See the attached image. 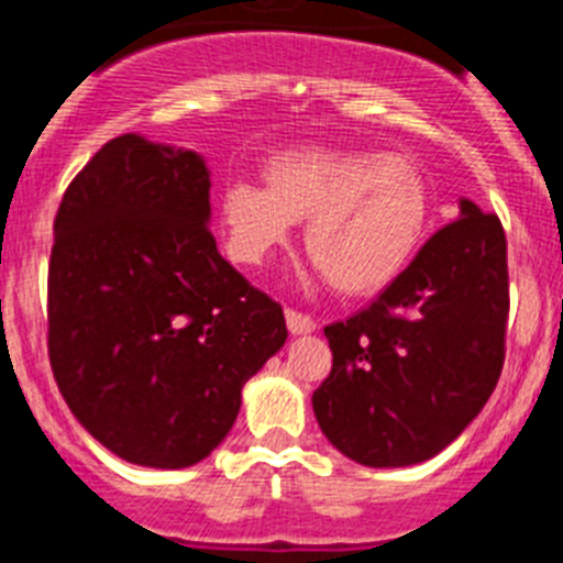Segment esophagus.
Segmentation results:
<instances>
[{"label":"esophagus","instance_id":"34e87169","mask_svg":"<svg viewBox=\"0 0 563 563\" xmlns=\"http://www.w3.org/2000/svg\"><path fill=\"white\" fill-rule=\"evenodd\" d=\"M286 325L294 336H302V333H313L317 331V322H313L308 313L294 311V308H286Z\"/></svg>","mask_w":563,"mask_h":563}]
</instances>
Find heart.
Returning a JSON list of instances; mask_svg holds the SVG:
<instances>
[{
	"label": "heart",
	"mask_w": 563,
	"mask_h": 563,
	"mask_svg": "<svg viewBox=\"0 0 563 563\" xmlns=\"http://www.w3.org/2000/svg\"><path fill=\"white\" fill-rule=\"evenodd\" d=\"M263 179L221 190L224 250L238 266H263L306 221V252L344 297H369L395 283L418 255L432 216L423 170L404 154L283 151Z\"/></svg>",
	"instance_id": "1"
}]
</instances>
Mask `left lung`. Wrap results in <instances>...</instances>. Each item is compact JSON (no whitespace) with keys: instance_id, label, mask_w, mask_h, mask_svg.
Wrapping results in <instances>:
<instances>
[{"instance_id":"8db88e82","label":"left lung","mask_w":563,"mask_h":563,"mask_svg":"<svg viewBox=\"0 0 563 563\" xmlns=\"http://www.w3.org/2000/svg\"><path fill=\"white\" fill-rule=\"evenodd\" d=\"M508 241L494 212L460 201L376 300L325 328L331 376L313 415L344 457L401 468L460 438L494 393L508 331Z\"/></svg>"}]
</instances>
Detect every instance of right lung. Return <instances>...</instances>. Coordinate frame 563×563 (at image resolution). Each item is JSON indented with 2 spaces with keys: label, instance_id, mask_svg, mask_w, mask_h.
<instances>
[{
  "label": "right lung",
  "instance_id": "right-lung-1",
  "mask_svg": "<svg viewBox=\"0 0 563 563\" xmlns=\"http://www.w3.org/2000/svg\"><path fill=\"white\" fill-rule=\"evenodd\" d=\"M196 151L123 134L67 187L47 277L53 376L111 454L187 468L286 344L280 302L221 257Z\"/></svg>",
  "mask_w": 563,
  "mask_h": 563
}]
</instances>
